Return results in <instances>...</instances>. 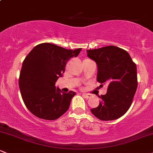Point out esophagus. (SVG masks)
Here are the masks:
<instances>
[{
    "mask_svg": "<svg viewBox=\"0 0 153 153\" xmlns=\"http://www.w3.org/2000/svg\"><path fill=\"white\" fill-rule=\"evenodd\" d=\"M82 96L85 97V98H90V97H92V95L90 93H83Z\"/></svg>",
    "mask_w": 153,
    "mask_h": 153,
    "instance_id": "esophagus-1",
    "label": "esophagus"
}]
</instances>
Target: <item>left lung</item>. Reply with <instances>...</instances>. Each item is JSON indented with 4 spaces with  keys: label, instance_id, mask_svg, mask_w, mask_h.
<instances>
[{
    "label": "left lung",
    "instance_id": "1",
    "mask_svg": "<svg viewBox=\"0 0 153 153\" xmlns=\"http://www.w3.org/2000/svg\"><path fill=\"white\" fill-rule=\"evenodd\" d=\"M98 66L97 81L106 84L107 92L99 96V105L90 109L101 120H113L124 115L132 103L137 89L136 63L128 52L115 46L87 50Z\"/></svg>",
    "mask_w": 153,
    "mask_h": 153
}]
</instances>
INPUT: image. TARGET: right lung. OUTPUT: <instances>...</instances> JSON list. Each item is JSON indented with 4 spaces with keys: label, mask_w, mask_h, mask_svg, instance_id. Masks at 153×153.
I'll list each match as a JSON object with an SVG mask.
<instances>
[{
    "label": "right lung",
    "mask_w": 153,
    "mask_h": 153,
    "mask_svg": "<svg viewBox=\"0 0 153 153\" xmlns=\"http://www.w3.org/2000/svg\"><path fill=\"white\" fill-rule=\"evenodd\" d=\"M82 48L66 50L50 43L38 44L25 58L19 86L25 105L41 119L54 120L68 109L76 93L62 92L55 82L65 72L69 59L76 57Z\"/></svg>",
    "instance_id": "1"
}]
</instances>
